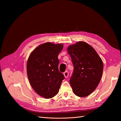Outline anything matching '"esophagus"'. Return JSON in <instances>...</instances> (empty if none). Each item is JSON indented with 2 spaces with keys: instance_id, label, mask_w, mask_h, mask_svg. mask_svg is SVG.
Wrapping results in <instances>:
<instances>
[{
  "instance_id": "1",
  "label": "esophagus",
  "mask_w": 121,
  "mask_h": 121,
  "mask_svg": "<svg viewBox=\"0 0 121 121\" xmlns=\"http://www.w3.org/2000/svg\"><path fill=\"white\" fill-rule=\"evenodd\" d=\"M64 75L65 78H67L69 76V72L67 71H66L64 73Z\"/></svg>"
}]
</instances>
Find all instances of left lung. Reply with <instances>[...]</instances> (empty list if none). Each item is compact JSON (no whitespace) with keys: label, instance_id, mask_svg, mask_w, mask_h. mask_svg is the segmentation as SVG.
Instances as JSON below:
<instances>
[{"label":"left lung","instance_id":"obj_1","mask_svg":"<svg viewBox=\"0 0 121 121\" xmlns=\"http://www.w3.org/2000/svg\"><path fill=\"white\" fill-rule=\"evenodd\" d=\"M74 70L69 83L76 95L86 97L95 90L103 72L102 60L93 47L79 41L68 47Z\"/></svg>","mask_w":121,"mask_h":121}]
</instances>
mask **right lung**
<instances>
[{
    "label": "right lung",
    "mask_w": 121,
    "mask_h": 121,
    "mask_svg": "<svg viewBox=\"0 0 121 121\" xmlns=\"http://www.w3.org/2000/svg\"><path fill=\"white\" fill-rule=\"evenodd\" d=\"M63 48L62 44L46 42L38 46L27 61L29 82L40 96L50 98L58 93L65 77L58 70V56Z\"/></svg>",
    "instance_id": "obj_1"
}]
</instances>
